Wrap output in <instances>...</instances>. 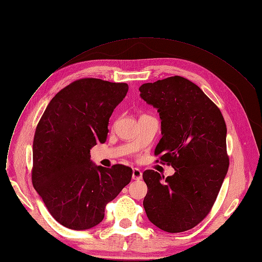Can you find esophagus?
<instances>
[{
	"label": "esophagus",
	"mask_w": 262,
	"mask_h": 262,
	"mask_svg": "<svg viewBox=\"0 0 262 262\" xmlns=\"http://www.w3.org/2000/svg\"><path fill=\"white\" fill-rule=\"evenodd\" d=\"M142 178H143L142 171L140 170V169L134 168L133 171H132V179L135 180V181H138V180H142Z\"/></svg>",
	"instance_id": "1"
}]
</instances>
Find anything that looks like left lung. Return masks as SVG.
<instances>
[{"mask_svg": "<svg viewBox=\"0 0 262 262\" xmlns=\"http://www.w3.org/2000/svg\"><path fill=\"white\" fill-rule=\"evenodd\" d=\"M140 92L162 120L157 162L176 170L166 179L150 169L144 171V208L148 219L165 232H185L209 213L227 173L225 120L203 91L184 77L144 83Z\"/></svg>", "mask_w": 262, "mask_h": 262, "instance_id": "left-lung-1", "label": "left lung"}]
</instances>
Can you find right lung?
Here are the masks:
<instances>
[{
	"mask_svg": "<svg viewBox=\"0 0 262 262\" xmlns=\"http://www.w3.org/2000/svg\"><path fill=\"white\" fill-rule=\"evenodd\" d=\"M127 83L76 80L55 95L40 118L33 145V186L54 219L83 230L99 224L106 204L132 178L121 164L95 166L90 149L106 141L107 125Z\"/></svg>",
	"mask_w": 262,
	"mask_h": 262,
	"instance_id": "add662e5",
	"label": "right lung"
}]
</instances>
